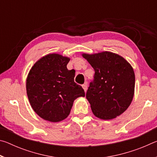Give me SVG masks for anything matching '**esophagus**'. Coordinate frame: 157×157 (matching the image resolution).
<instances>
[{
    "instance_id": "obj_1",
    "label": "esophagus",
    "mask_w": 157,
    "mask_h": 157,
    "mask_svg": "<svg viewBox=\"0 0 157 157\" xmlns=\"http://www.w3.org/2000/svg\"><path fill=\"white\" fill-rule=\"evenodd\" d=\"M82 87H83L84 91L86 92L87 88H88V84H87V82H86V83H84L83 85H82Z\"/></svg>"
}]
</instances>
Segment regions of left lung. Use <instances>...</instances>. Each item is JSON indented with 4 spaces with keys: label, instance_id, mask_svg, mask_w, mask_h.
<instances>
[{
    "label": "left lung",
    "instance_id": "obj_1",
    "mask_svg": "<svg viewBox=\"0 0 157 157\" xmlns=\"http://www.w3.org/2000/svg\"><path fill=\"white\" fill-rule=\"evenodd\" d=\"M95 71L86 98L94 115L103 120L120 116L131 104L134 94L135 75L132 66L111 52L82 54Z\"/></svg>",
    "mask_w": 157,
    "mask_h": 157
}]
</instances>
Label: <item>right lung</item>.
I'll return each instance as SVG.
<instances>
[{"mask_svg": "<svg viewBox=\"0 0 157 157\" xmlns=\"http://www.w3.org/2000/svg\"><path fill=\"white\" fill-rule=\"evenodd\" d=\"M70 58L49 54L34 63L26 80V91L32 108L44 120L56 123L66 118L73 102L85 93L74 82L75 71H68Z\"/></svg>", "mask_w": 157, "mask_h": 157, "instance_id": "obj_1", "label": "right lung"}]
</instances>
